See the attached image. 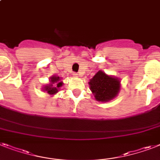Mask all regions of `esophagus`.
I'll return each instance as SVG.
<instances>
[{
  "mask_svg": "<svg viewBox=\"0 0 160 160\" xmlns=\"http://www.w3.org/2000/svg\"><path fill=\"white\" fill-rule=\"evenodd\" d=\"M73 75H74V77H79L80 75H79V73H78V72H74L73 73Z\"/></svg>",
  "mask_w": 160,
  "mask_h": 160,
  "instance_id": "obj_1",
  "label": "esophagus"
}]
</instances>
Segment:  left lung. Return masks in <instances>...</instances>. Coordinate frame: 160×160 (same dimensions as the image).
<instances>
[{
  "label": "left lung",
  "mask_w": 160,
  "mask_h": 160,
  "mask_svg": "<svg viewBox=\"0 0 160 160\" xmlns=\"http://www.w3.org/2000/svg\"><path fill=\"white\" fill-rule=\"evenodd\" d=\"M120 82L118 78L108 76L99 71L89 82V85L96 100L98 101H108L117 96L119 91Z\"/></svg>",
  "instance_id": "obj_1"
}]
</instances>
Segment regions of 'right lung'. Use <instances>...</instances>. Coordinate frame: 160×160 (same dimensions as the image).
Returning a JSON list of instances; mask_svg holds the SVG:
<instances>
[{
	"label": "right lung",
	"mask_w": 160,
	"mask_h": 160,
	"mask_svg": "<svg viewBox=\"0 0 160 160\" xmlns=\"http://www.w3.org/2000/svg\"><path fill=\"white\" fill-rule=\"evenodd\" d=\"M59 80H60L59 77L53 76L52 78H51V80H50L51 81V84L45 87V91H47V93H49L50 95H54L55 93H57L58 90L59 89V88L63 84L61 82H59Z\"/></svg>",
	"instance_id": "add662e5"
}]
</instances>
